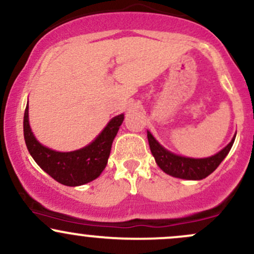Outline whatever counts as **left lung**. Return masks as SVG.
I'll use <instances>...</instances> for the list:
<instances>
[{"mask_svg":"<svg viewBox=\"0 0 254 254\" xmlns=\"http://www.w3.org/2000/svg\"><path fill=\"white\" fill-rule=\"evenodd\" d=\"M147 137H148L150 152H152L159 168L170 176L183 178V180H202L212 174L227 157L233 147L234 141H235V136H234L227 147H224L221 152L212 157L194 159L180 157V155L169 152L153 137L149 131H147Z\"/></svg>","mask_w":254,"mask_h":254,"instance_id":"left-lung-1","label":"left lung"}]
</instances>
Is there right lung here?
<instances>
[{
	"label": "right lung",
	"mask_w": 254,
	"mask_h": 254,
	"mask_svg": "<svg viewBox=\"0 0 254 254\" xmlns=\"http://www.w3.org/2000/svg\"><path fill=\"white\" fill-rule=\"evenodd\" d=\"M124 121V114L114 117L90 144L73 152H57L36 140L29 124V106L24 114V137L27 149L42 170L64 186L76 187L97 178L107 165L112 142Z\"/></svg>",
	"instance_id": "add662e5"
}]
</instances>
